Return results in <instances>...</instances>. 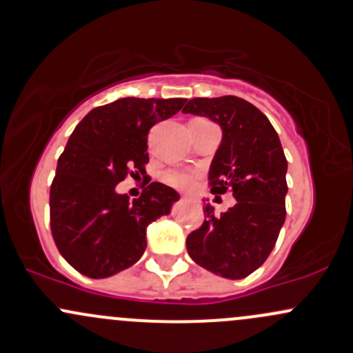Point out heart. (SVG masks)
Returning <instances> with one entry per match:
<instances>
[{
    "mask_svg": "<svg viewBox=\"0 0 353 353\" xmlns=\"http://www.w3.org/2000/svg\"><path fill=\"white\" fill-rule=\"evenodd\" d=\"M164 183L176 189H191L198 179V172L188 169H170L162 176Z\"/></svg>",
    "mask_w": 353,
    "mask_h": 353,
    "instance_id": "obj_1",
    "label": "heart"
}]
</instances>
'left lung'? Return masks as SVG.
<instances>
[{"mask_svg": "<svg viewBox=\"0 0 353 353\" xmlns=\"http://www.w3.org/2000/svg\"><path fill=\"white\" fill-rule=\"evenodd\" d=\"M183 113L208 117L223 132L211 162L213 194L233 192L235 206L188 235V254L198 265L226 279H243L272 252L285 220L288 161L277 132L261 110L236 96L189 99Z\"/></svg>", "mask_w": 353, "mask_h": 353, "instance_id": "1", "label": "left lung"}]
</instances>
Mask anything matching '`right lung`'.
<instances>
[{
  "label": "right lung",
  "mask_w": 353,
  "mask_h": 353,
  "mask_svg": "<svg viewBox=\"0 0 353 353\" xmlns=\"http://www.w3.org/2000/svg\"><path fill=\"white\" fill-rule=\"evenodd\" d=\"M186 101L121 98L91 110L74 128L50 186V230L62 257L83 276L103 279L135 264L145 252L147 226L179 199L162 183H150L133 201L114 188L145 174L148 130Z\"/></svg>",
  "instance_id": "right-lung-1"
}]
</instances>
